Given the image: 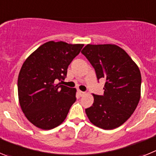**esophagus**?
I'll return each instance as SVG.
<instances>
[{"label": "esophagus", "instance_id": "obj_1", "mask_svg": "<svg viewBox=\"0 0 156 156\" xmlns=\"http://www.w3.org/2000/svg\"><path fill=\"white\" fill-rule=\"evenodd\" d=\"M77 92H78V94H79V95L80 96V97H82V96H83V95L85 94V92L82 91V90H77Z\"/></svg>", "mask_w": 156, "mask_h": 156}]
</instances>
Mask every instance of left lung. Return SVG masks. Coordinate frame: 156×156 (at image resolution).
I'll use <instances>...</instances> for the list:
<instances>
[{
    "mask_svg": "<svg viewBox=\"0 0 156 156\" xmlns=\"http://www.w3.org/2000/svg\"><path fill=\"white\" fill-rule=\"evenodd\" d=\"M81 53L93 66L98 79L106 80L104 94H93V105L85 109L88 119L101 129L119 127L131 116L140 101L138 66L115 44H87Z\"/></svg>",
    "mask_w": 156,
    "mask_h": 156,
    "instance_id": "left-lung-1",
    "label": "left lung"
}]
</instances>
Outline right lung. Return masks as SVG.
Wrapping results in <instances>:
<instances>
[{
    "instance_id": "1",
    "label": "right lung",
    "mask_w": 156,
    "mask_h": 156,
    "mask_svg": "<svg viewBox=\"0 0 156 156\" xmlns=\"http://www.w3.org/2000/svg\"><path fill=\"white\" fill-rule=\"evenodd\" d=\"M83 44L48 41L23 62L18 78V95L22 111L32 124L51 129L62 123L76 101V88L62 81L73 59Z\"/></svg>"
}]
</instances>
